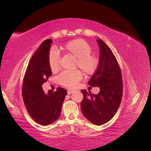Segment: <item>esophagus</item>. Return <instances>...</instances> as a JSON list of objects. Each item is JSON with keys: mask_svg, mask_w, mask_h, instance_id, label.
I'll use <instances>...</instances> for the list:
<instances>
[{"mask_svg": "<svg viewBox=\"0 0 151 151\" xmlns=\"http://www.w3.org/2000/svg\"><path fill=\"white\" fill-rule=\"evenodd\" d=\"M74 92V90H68V91H67V94H72Z\"/></svg>", "mask_w": 151, "mask_h": 151, "instance_id": "esophagus-1", "label": "esophagus"}]
</instances>
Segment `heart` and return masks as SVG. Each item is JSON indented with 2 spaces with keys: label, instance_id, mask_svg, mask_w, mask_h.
Returning <instances> with one entry per match:
<instances>
[{
  "label": "heart",
  "instance_id": "obj_1",
  "mask_svg": "<svg viewBox=\"0 0 151 151\" xmlns=\"http://www.w3.org/2000/svg\"><path fill=\"white\" fill-rule=\"evenodd\" d=\"M58 50L63 53L70 55L76 58L75 65L79 67L86 75H92L96 71L99 65V58L91 53L92 47L81 39L70 41ZM60 55L55 50H52L49 53L48 62L52 72H56L59 68ZM83 79V74L78 70L72 72H63L58 76L59 83L69 88H73Z\"/></svg>",
  "mask_w": 151,
  "mask_h": 151
}]
</instances>
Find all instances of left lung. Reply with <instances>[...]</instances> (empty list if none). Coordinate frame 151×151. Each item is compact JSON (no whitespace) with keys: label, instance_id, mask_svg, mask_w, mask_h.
<instances>
[{"label":"left lung","instance_id":"obj_1","mask_svg":"<svg viewBox=\"0 0 151 151\" xmlns=\"http://www.w3.org/2000/svg\"><path fill=\"white\" fill-rule=\"evenodd\" d=\"M99 62L96 71L88 81L91 87H99L98 94L81 90L83 99L81 103L84 116L89 122L101 125L110 120L120 106L123 94L122 73L111 49L100 38Z\"/></svg>","mask_w":151,"mask_h":151}]
</instances>
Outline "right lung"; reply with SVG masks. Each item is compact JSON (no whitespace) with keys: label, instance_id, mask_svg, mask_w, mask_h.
<instances>
[{"label":"right lung","instance_id":"obj_1","mask_svg":"<svg viewBox=\"0 0 151 151\" xmlns=\"http://www.w3.org/2000/svg\"><path fill=\"white\" fill-rule=\"evenodd\" d=\"M52 39H47L31 58L22 84V98L31 116L42 125H48L60 117L67 91L58 88L57 91L49 90L45 93L42 84L52 74L48 57Z\"/></svg>","mask_w":151,"mask_h":151}]
</instances>
